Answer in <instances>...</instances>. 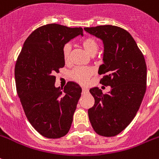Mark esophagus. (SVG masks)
<instances>
[{
    "label": "esophagus",
    "instance_id": "1",
    "mask_svg": "<svg viewBox=\"0 0 159 159\" xmlns=\"http://www.w3.org/2000/svg\"><path fill=\"white\" fill-rule=\"evenodd\" d=\"M89 92V90L86 87H82V94H87Z\"/></svg>",
    "mask_w": 159,
    "mask_h": 159
}]
</instances>
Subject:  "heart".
<instances>
[{
    "mask_svg": "<svg viewBox=\"0 0 159 159\" xmlns=\"http://www.w3.org/2000/svg\"><path fill=\"white\" fill-rule=\"evenodd\" d=\"M82 45L86 52L91 56H94L99 50L98 42L93 37H87L84 39L82 42ZM71 50H72V46L70 43H66L63 47V56L65 61H68L69 59ZM91 75H92V70L89 68L77 67L73 68L70 73V77H72V79L81 84L86 83Z\"/></svg>",
    "mask_w": 159,
    "mask_h": 159,
    "instance_id": "b5f03b06",
    "label": "heart"
}]
</instances>
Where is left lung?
I'll return each mask as SVG.
<instances>
[{
	"mask_svg": "<svg viewBox=\"0 0 159 159\" xmlns=\"http://www.w3.org/2000/svg\"><path fill=\"white\" fill-rule=\"evenodd\" d=\"M104 45L103 64L98 73L100 83L110 86L103 94L98 87L90 89L95 104L88 109L93 129L103 136L122 132L135 117L146 91L147 68L144 55L127 31L113 25L85 28Z\"/></svg>",
	"mask_w": 159,
	"mask_h": 159,
	"instance_id": "obj_1",
	"label": "left lung"
}]
</instances>
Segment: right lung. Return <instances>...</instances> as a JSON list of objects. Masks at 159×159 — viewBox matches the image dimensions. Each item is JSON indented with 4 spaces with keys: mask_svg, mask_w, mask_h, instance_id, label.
I'll list each match as a JSON object with an SVG mask.
<instances>
[{
    "mask_svg": "<svg viewBox=\"0 0 159 159\" xmlns=\"http://www.w3.org/2000/svg\"><path fill=\"white\" fill-rule=\"evenodd\" d=\"M78 35L82 28H68L56 24L42 26L24 42L15 68L16 90L25 115L37 132L46 138L66 135L82 88L68 82L55 87V73L65 65L63 47Z\"/></svg>",
    "mask_w": 159,
    "mask_h": 159,
    "instance_id": "right-lung-1",
    "label": "right lung"
}]
</instances>
